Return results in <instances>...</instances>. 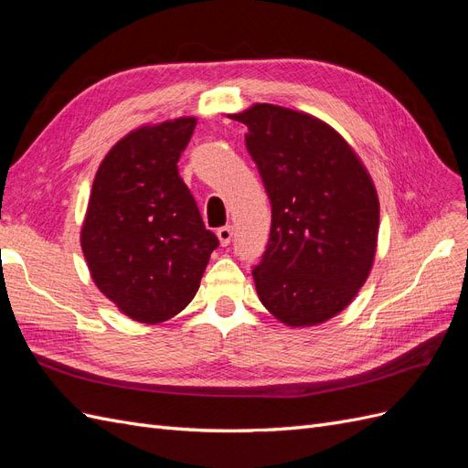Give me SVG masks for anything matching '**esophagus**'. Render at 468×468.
<instances>
[{"label": "esophagus", "instance_id": "obj_1", "mask_svg": "<svg viewBox=\"0 0 468 468\" xmlns=\"http://www.w3.org/2000/svg\"><path fill=\"white\" fill-rule=\"evenodd\" d=\"M217 236H218L222 246H229L232 242V226H220V229L217 230Z\"/></svg>", "mask_w": 468, "mask_h": 468}]
</instances>
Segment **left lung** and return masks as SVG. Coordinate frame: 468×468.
<instances>
[{
	"instance_id": "left-lung-1",
	"label": "left lung",
	"mask_w": 468,
	"mask_h": 468,
	"mask_svg": "<svg viewBox=\"0 0 468 468\" xmlns=\"http://www.w3.org/2000/svg\"><path fill=\"white\" fill-rule=\"evenodd\" d=\"M271 203V232L253 281L263 306L287 325L335 316L369 277L378 199L369 174L332 126L256 103L232 115Z\"/></svg>"
}]
</instances>
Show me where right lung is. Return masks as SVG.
I'll use <instances>...</instances> for the list:
<instances>
[{
	"mask_svg": "<svg viewBox=\"0 0 468 468\" xmlns=\"http://www.w3.org/2000/svg\"><path fill=\"white\" fill-rule=\"evenodd\" d=\"M195 124L183 117L126 134L93 181L83 256L99 291L136 322L181 313L218 248L177 169Z\"/></svg>",
	"mask_w": 468,
	"mask_h": 468,
	"instance_id": "add662e5",
	"label": "right lung"
}]
</instances>
